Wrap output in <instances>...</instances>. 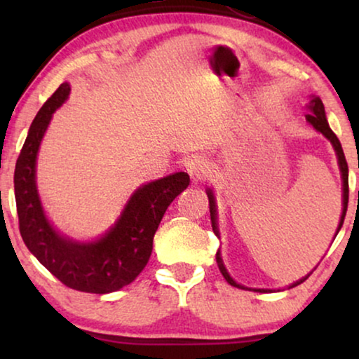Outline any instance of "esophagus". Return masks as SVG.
Wrapping results in <instances>:
<instances>
[{
	"instance_id": "34e87169",
	"label": "esophagus",
	"mask_w": 359,
	"mask_h": 359,
	"mask_svg": "<svg viewBox=\"0 0 359 359\" xmlns=\"http://www.w3.org/2000/svg\"><path fill=\"white\" fill-rule=\"evenodd\" d=\"M184 166H186V171H188V175L191 176V180H193V181H201L203 178H205V173H208V170H205L204 156H201V155L189 156V158L186 160Z\"/></svg>"
}]
</instances>
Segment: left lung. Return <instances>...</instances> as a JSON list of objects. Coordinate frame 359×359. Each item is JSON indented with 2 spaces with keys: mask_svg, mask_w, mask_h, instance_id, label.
Wrapping results in <instances>:
<instances>
[{
  "mask_svg": "<svg viewBox=\"0 0 359 359\" xmlns=\"http://www.w3.org/2000/svg\"><path fill=\"white\" fill-rule=\"evenodd\" d=\"M307 109L311 111L309 114L306 116V119L309 124H311L313 129L317 132H320V134L325 137V139L330 140V144L333 145V150H335L337 154V158H338V166H340V173H341V181H343V209H341V217H340V222H338V227H337V233L340 232L341 225H343V220H345V215H346V208H348V163H346V158H345V154H343V149H341V144L340 140H338V137L333 134V130L330 129V126H328V121H327V116H325V107H323V102L318 96H311V101H309L307 104ZM208 193V198H209V210H210V222H212V230L214 233L219 237V227H217V205H215V196L212 193V189H208L205 191ZM337 237V235H335ZM215 259H217V264H219V269L220 273H222V276L225 278V281H227L230 286H235L238 289H250V291H257V292H271V289H252V287H247V286H242V284H238L235 279L230 276L227 268H225V264L222 262V257H220V250L217 253H215ZM311 276V273L307 274L306 278L299 279V281L292 283L289 289L297 286V284H301L306 281V279Z\"/></svg>",
  "mask_w": 359,
  "mask_h": 359,
  "instance_id": "obj_1",
  "label": "left lung"
}]
</instances>
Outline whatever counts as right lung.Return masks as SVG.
I'll return each instance as SVG.
<instances>
[{
    "label": "right lung",
    "instance_id": "1",
    "mask_svg": "<svg viewBox=\"0 0 359 359\" xmlns=\"http://www.w3.org/2000/svg\"><path fill=\"white\" fill-rule=\"evenodd\" d=\"M68 95L70 85L62 83L46 101L29 127L16 161L14 196L19 230L29 252L65 286L81 292H114L134 281L149 263L161 217L176 196L188 188L189 176L178 171L142 184L132 193L114 225L91 242H80L58 232L43 212L36 166L53 112Z\"/></svg>",
    "mask_w": 359,
    "mask_h": 359
}]
</instances>
